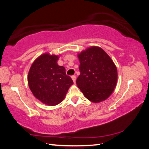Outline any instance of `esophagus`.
<instances>
[{
  "instance_id": "1",
  "label": "esophagus",
  "mask_w": 149,
  "mask_h": 149,
  "mask_svg": "<svg viewBox=\"0 0 149 149\" xmlns=\"http://www.w3.org/2000/svg\"><path fill=\"white\" fill-rule=\"evenodd\" d=\"M72 79L73 80V81H74V83L75 84V81H76V77H75V75H73V76H72Z\"/></svg>"
}]
</instances>
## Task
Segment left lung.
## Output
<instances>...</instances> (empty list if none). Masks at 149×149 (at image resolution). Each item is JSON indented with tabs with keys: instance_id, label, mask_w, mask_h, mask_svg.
<instances>
[{
	"instance_id": "8db88e82",
	"label": "left lung",
	"mask_w": 149,
	"mask_h": 149,
	"mask_svg": "<svg viewBox=\"0 0 149 149\" xmlns=\"http://www.w3.org/2000/svg\"><path fill=\"white\" fill-rule=\"evenodd\" d=\"M80 75L76 84L85 98L94 103L107 100L117 84V68L102 48L92 46L77 54Z\"/></svg>"
}]
</instances>
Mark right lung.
<instances>
[{
    "label": "right lung",
    "mask_w": 149,
    "mask_h": 149,
    "mask_svg": "<svg viewBox=\"0 0 149 149\" xmlns=\"http://www.w3.org/2000/svg\"><path fill=\"white\" fill-rule=\"evenodd\" d=\"M60 56L45 52L33 62L28 72L29 87L43 104L55 106L63 101L73 81L65 69L57 64Z\"/></svg>",
    "instance_id": "obj_1"
}]
</instances>
